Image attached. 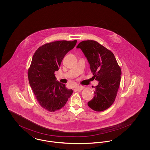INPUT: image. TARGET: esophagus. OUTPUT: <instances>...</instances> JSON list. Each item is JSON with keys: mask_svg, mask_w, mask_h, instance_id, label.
Returning a JSON list of instances; mask_svg holds the SVG:
<instances>
[{"mask_svg": "<svg viewBox=\"0 0 150 150\" xmlns=\"http://www.w3.org/2000/svg\"><path fill=\"white\" fill-rule=\"evenodd\" d=\"M83 89H84V87H83V86H77V87L75 88V90L77 91H78V92L81 91Z\"/></svg>", "mask_w": 150, "mask_h": 150, "instance_id": "1", "label": "esophagus"}]
</instances>
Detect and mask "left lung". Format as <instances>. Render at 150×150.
<instances>
[{
	"label": "left lung",
	"mask_w": 150,
	"mask_h": 150,
	"mask_svg": "<svg viewBox=\"0 0 150 150\" xmlns=\"http://www.w3.org/2000/svg\"><path fill=\"white\" fill-rule=\"evenodd\" d=\"M91 66L93 78L99 81L94 96L88 102L95 111H103L114 102L120 86L121 70L114 53L94 40H84L79 44Z\"/></svg>",
	"instance_id": "8db88e82"
}]
</instances>
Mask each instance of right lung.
I'll return each mask as SVG.
<instances>
[{"instance_id": "add662e5", "label": "right lung", "mask_w": 150, "mask_h": 150, "mask_svg": "<svg viewBox=\"0 0 150 150\" xmlns=\"http://www.w3.org/2000/svg\"><path fill=\"white\" fill-rule=\"evenodd\" d=\"M77 42L59 40L44 44L34 54L28 70V78L36 99L50 112L59 110L72 94L65 84L56 81L54 72L59 69L66 53Z\"/></svg>"}]
</instances>
